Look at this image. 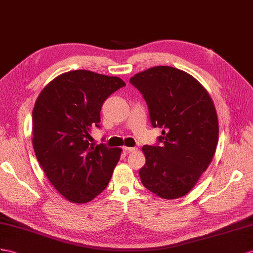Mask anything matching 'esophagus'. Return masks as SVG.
<instances>
[{
	"instance_id": "1",
	"label": "esophagus",
	"mask_w": 253,
	"mask_h": 253,
	"mask_svg": "<svg viewBox=\"0 0 253 253\" xmlns=\"http://www.w3.org/2000/svg\"><path fill=\"white\" fill-rule=\"evenodd\" d=\"M123 150L127 153H130V152H137L138 148L137 147H128V146H124L123 147Z\"/></svg>"
}]
</instances>
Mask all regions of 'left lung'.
<instances>
[{"mask_svg":"<svg viewBox=\"0 0 253 253\" xmlns=\"http://www.w3.org/2000/svg\"><path fill=\"white\" fill-rule=\"evenodd\" d=\"M143 95L153 127L163 128L161 146L142 147L141 182L156 196H186L211 163L219 135L215 105L196 78L170 66H155L130 78Z\"/></svg>","mask_w":253,"mask_h":253,"instance_id":"left-lung-1","label":"left lung"}]
</instances>
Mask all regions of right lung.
Segmentation results:
<instances>
[{
	"label": "right lung",
	"instance_id": "obj_1",
	"mask_svg": "<svg viewBox=\"0 0 253 253\" xmlns=\"http://www.w3.org/2000/svg\"><path fill=\"white\" fill-rule=\"evenodd\" d=\"M126 83L89 70L57 76L42 88L33 109V147L54 188L73 203H87L101 193L121 158L122 148L94 145L103 101Z\"/></svg>",
	"mask_w": 253,
	"mask_h": 253
}]
</instances>
